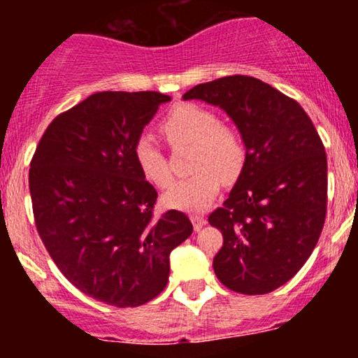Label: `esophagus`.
Returning a JSON list of instances; mask_svg holds the SVG:
<instances>
[{
    "label": "esophagus",
    "instance_id": "34e87169",
    "mask_svg": "<svg viewBox=\"0 0 358 358\" xmlns=\"http://www.w3.org/2000/svg\"><path fill=\"white\" fill-rule=\"evenodd\" d=\"M190 220L193 224V229H195V232H199L200 229H202L203 225L207 224V219H205V217H202V215H192Z\"/></svg>",
    "mask_w": 358,
    "mask_h": 358
}]
</instances>
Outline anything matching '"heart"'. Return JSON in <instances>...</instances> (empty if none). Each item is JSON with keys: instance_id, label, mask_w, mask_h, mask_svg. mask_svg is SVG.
<instances>
[{"instance_id": "heart-1", "label": "heart", "mask_w": 358, "mask_h": 358, "mask_svg": "<svg viewBox=\"0 0 358 358\" xmlns=\"http://www.w3.org/2000/svg\"><path fill=\"white\" fill-rule=\"evenodd\" d=\"M162 129L170 145L192 146V171L188 178L175 182L163 195L168 207L185 212H203L219 195L220 180L229 183L241 175L245 148L232 126L219 122L212 110L202 106L178 104L163 119ZM134 162L143 176L155 187L171 183L166 155L150 134L134 143Z\"/></svg>"}]
</instances>
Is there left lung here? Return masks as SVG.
<instances>
[{
	"instance_id": "left-lung-1",
	"label": "left lung",
	"mask_w": 358,
	"mask_h": 358,
	"mask_svg": "<svg viewBox=\"0 0 358 358\" xmlns=\"http://www.w3.org/2000/svg\"><path fill=\"white\" fill-rule=\"evenodd\" d=\"M219 106L245 145L231 195L208 215L224 236L213 271L229 289L266 294L313 252L327 215V153L296 101L248 76L205 82L183 94Z\"/></svg>"
}]
</instances>
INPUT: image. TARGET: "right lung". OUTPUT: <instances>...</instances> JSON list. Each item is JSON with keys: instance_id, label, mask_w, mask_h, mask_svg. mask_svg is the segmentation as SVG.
Here are the masks:
<instances>
[{"instance_id": "right-lung-1", "label": "right lung", "mask_w": 358, "mask_h": 358, "mask_svg": "<svg viewBox=\"0 0 358 358\" xmlns=\"http://www.w3.org/2000/svg\"><path fill=\"white\" fill-rule=\"evenodd\" d=\"M165 94L96 92L57 116L30 163L36 231L60 273L106 305L134 308L158 296L170 252L193 232L183 212L155 219V187L134 143Z\"/></svg>"}]
</instances>
